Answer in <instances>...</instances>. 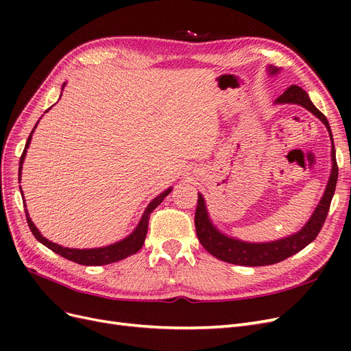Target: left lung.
<instances>
[{
  "label": "left lung",
  "instance_id": "1",
  "mask_svg": "<svg viewBox=\"0 0 351 351\" xmlns=\"http://www.w3.org/2000/svg\"><path fill=\"white\" fill-rule=\"evenodd\" d=\"M269 71L271 74H277L278 69L269 67ZM275 104L302 105L303 108L309 110L325 124L326 130L329 132V137H331V142H332V147H331L332 169H331V176H329V180H328L325 193L319 204H317V206L315 208L312 217L306 222V226L300 231H297L295 234H291L289 237L275 240V241H268V243H249V241H241V240L222 234L219 230L214 227V224H212L208 217L204 196L197 193L195 227H196V234L200 244L217 259H221L228 263L241 265V267H265V265L278 263L287 258L293 256V254L300 252L307 246V244L312 243L317 237V234H319V231L326 219L328 210H329V206H331V200L335 192L337 180H338V165L335 159V147H334L331 127H329L326 117L312 104V101L309 99V95H307L300 86L293 84V86L287 89L281 97L277 98Z\"/></svg>",
  "mask_w": 351,
  "mask_h": 351
}]
</instances>
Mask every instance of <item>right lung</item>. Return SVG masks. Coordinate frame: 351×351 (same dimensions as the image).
<instances>
[{"mask_svg":"<svg viewBox=\"0 0 351 351\" xmlns=\"http://www.w3.org/2000/svg\"><path fill=\"white\" fill-rule=\"evenodd\" d=\"M64 84H62V88H64ZM35 129H36V125L34 127V130ZM34 130H32V133H34ZM32 133L27 137L25 151H23L22 156H20L19 176L22 174V165H23L25 156H26V149H27L29 145H30ZM20 192H22V189H20ZM169 192H171V187L167 189L165 192H162L159 196H156L151 202V204L147 205V208L145 209L143 215H142V218L139 221V224H137V227L134 228V231L132 232L130 236H127L125 239L117 241L114 244H110V246L98 247V249H69V247H62V246H60V244L52 243V241H49L48 239H45L44 236L40 234L39 230L35 227L34 222H32V219L29 218L27 209H25L26 210V219H27V224H29V228L32 231V234H34L38 241H40L42 244H44V246H47L52 252H56V253L60 254V256L66 258L69 261L76 262V263H80V265H88V267H92V265H93V267H99V265H108V263H112V262H119L121 259H125L127 256H132V254H134L136 252L141 250V247L143 246V243H145V239H146L147 224H149V217L152 214V210L159 204H161V202L164 200V197ZM23 205H25V200H23Z\"/></svg>","mask_w":351,"mask_h":351,"instance_id":"add662e5","label":"right lung"}]
</instances>
